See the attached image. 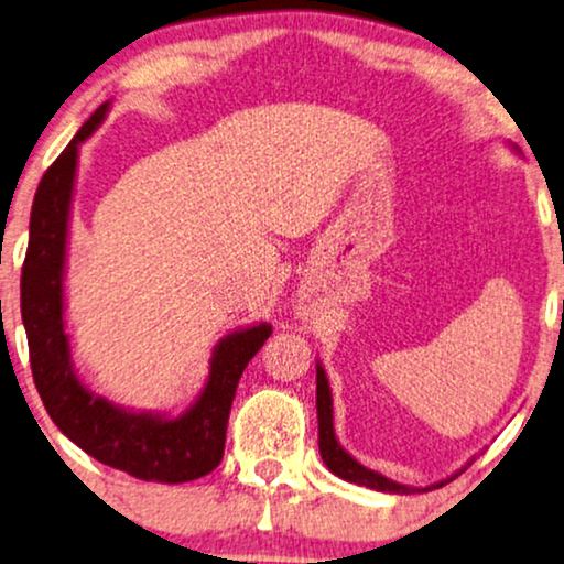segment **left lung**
Returning a JSON list of instances; mask_svg holds the SVG:
<instances>
[{
	"mask_svg": "<svg viewBox=\"0 0 564 564\" xmlns=\"http://www.w3.org/2000/svg\"><path fill=\"white\" fill-rule=\"evenodd\" d=\"M317 420H319V454H322V462L327 464V469L337 475L345 482H352V485H360V487H371V490H379V492H397V495H410V492H420V490H433V487H444L446 482H452L456 475H462V471H456L454 477L448 479H441V482L435 485H427V487H410V485H400L394 482V479H389L384 475H379V471H373L369 467H364V464L352 459V456L345 452V448L337 444L335 438V427H333V392H329V381H327V373L322 369V364H317Z\"/></svg>",
	"mask_w": 564,
	"mask_h": 564,
	"instance_id": "1",
	"label": "left lung"
}]
</instances>
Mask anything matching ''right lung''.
I'll return each instance as SVG.
<instances>
[{"label":"right lung","instance_id":"1","mask_svg":"<svg viewBox=\"0 0 564 564\" xmlns=\"http://www.w3.org/2000/svg\"><path fill=\"white\" fill-rule=\"evenodd\" d=\"M102 102L37 185L30 212V242L20 278V310L30 369L48 415L66 438L93 459L147 482H191L219 467L239 377L273 327L235 329L216 343L206 387L183 415L129 410L82 384L64 319L66 242L79 144L105 120Z\"/></svg>","mask_w":564,"mask_h":564}]
</instances>
